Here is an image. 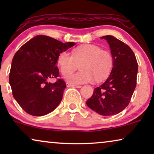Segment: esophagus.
I'll use <instances>...</instances> for the list:
<instances>
[{"instance_id": "1", "label": "esophagus", "mask_w": 154, "mask_h": 154, "mask_svg": "<svg viewBox=\"0 0 154 154\" xmlns=\"http://www.w3.org/2000/svg\"><path fill=\"white\" fill-rule=\"evenodd\" d=\"M66 86L67 87H72V88H81V85H73V84L66 83Z\"/></svg>"}]
</instances>
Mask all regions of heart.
Masks as SVG:
<instances>
[{"mask_svg":"<svg viewBox=\"0 0 154 154\" xmlns=\"http://www.w3.org/2000/svg\"><path fill=\"white\" fill-rule=\"evenodd\" d=\"M72 54L63 51L57 57V64L64 79L71 84H83L92 82L95 79L100 82L106 79L112 70L113 59L110 52L101 49L93 44H84L74 48ZM81 62L82 71L70 74ZM70 73V75L68 73Z\"/></svg>","mask_w":154,"mask_h":154,"instance_id":"b5f03b06","label":"heart"}]
</instances>
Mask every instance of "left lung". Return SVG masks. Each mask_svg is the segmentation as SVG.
<instances>
[{
  "instance_id": "8db88e82",
  "label": "left lung",
  "mask_w": 154,
  "mask_h": 154,
  "mask_svg": "<svg viewBox=\"0 0 154 154\" xmlns=\"http://www.w3.org/2000/svg\"><path fill=\"white\" fill-rule=\"evenodd\" d=\"M109 43L113 66L106 81L94 88L86 104L105 116L119 113L128 106L137 84L138 64L129 46L113 35L101 37Z\"/></svg>"
}]
</instances>
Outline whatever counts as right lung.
<instances>
[{"label":"right lung","instance_id":"add662e5","mask_svg":"<svg viewBox=\"0 0 154 154\" xmlns=\"http://www.w3.org/2000/svg\"><path fill=\"white\" fill-rule=\"evenodd\" d=\"M51 37L38 35L24 44L12 61L9 82L19 105L29 114L42 116L54 111L60 104L66 83L59 79L57 57L75 45Z\"/></svg>","mask_w":154,"mask_h":154}]
</instances>
